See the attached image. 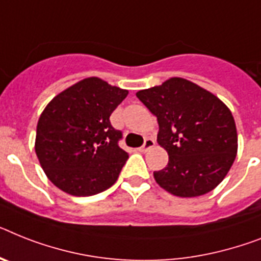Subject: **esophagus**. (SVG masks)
Returning <instances> with one entry per match:
<instances>
[{"mask_svg":"<svg viewBox=\"0 0 261 261\" xmlns=\"http://www.w3.org/2000/svg\"><path fill=\"white\" fill-rule=\"evenodd\" d=\"M154 146V140L153 139H146L145 141H144L143 146H140L139 150L140 152H146V150H149L150 148H153Z\"/></svg>","mask_w":261,"mask_h":261,"instance_id":"1","label":"esophagus"}]
</instances>
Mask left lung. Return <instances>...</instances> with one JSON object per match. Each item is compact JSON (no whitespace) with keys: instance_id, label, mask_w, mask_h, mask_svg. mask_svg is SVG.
<instances>
[{"instance_id":"8db88e82","label":"left lung","mask_w":261,"mask_h":261,"mask_svg":"<svg viewBox=\"0 0 261 261\" xmlns=\"http://www.w3.org/2000/svg\"><path fill=\"white\" fill-rule=\"evenodd\" d=\"M136 96L157 117V143L169 156L167 167L153 172L157 184L178 197L216 188L238 153V132L227 105L180 77Z\"/></svg>"}]
</instances>
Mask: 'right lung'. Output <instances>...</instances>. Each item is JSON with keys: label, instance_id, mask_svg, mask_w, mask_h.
<instances>
[{"label": "right lung", "instance_id": "add662e5", "mask_svg": "<svg viewBox=\"0 0 261 261\" xmlns=\"http://www.w3.org/2000/svg\"><path fill=\"white\" fill-rule=\"evenodd\" d=\"M128 90L97 77L74 84L46 105L36 135V154L53 184L73 196H92L115 184L129 154L112 126V112Z\"/></svg>", "mask_w": 261, "mask_h": 261}]
</instances>
